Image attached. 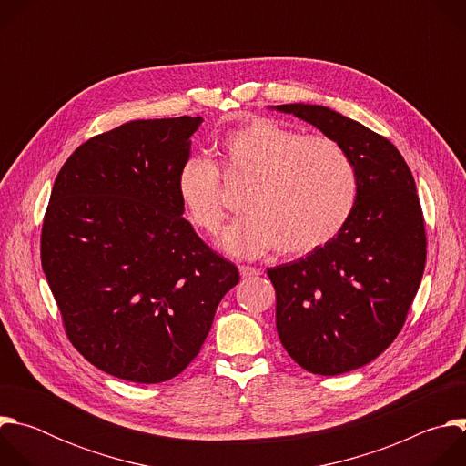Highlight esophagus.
Masks as SVG:
<instances>
[{
	"label": "esophagus",
	"instance_id": "1",
	"mask_svg": "<svg viewBox=\"0 0 466 466\" xmlns=\"http://www.w3.org/2000/svg\"><path fill=\"white\" fill-rule=\"evenodd\" d=\"M239 275H241V279H252V277L259 275V269L250 268V265H239Z\"/></svg>",
	"mask_w": 466,
	"mask_h": 466
}]
</instances>
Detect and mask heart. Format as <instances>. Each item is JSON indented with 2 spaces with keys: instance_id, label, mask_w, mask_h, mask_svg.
Wrapping results in <instances>:
<instances>
[{
  "instance_id": "b5f03b06",
  "label": "heart",
  "mask_w": 466,
  "mask_h": 466,
  "mask_svg": "<svg viewBox=\"0 0 466 466\" xmlns=\"http://www.w3.org/2000/svg\"><path fill=\"white\" fill-rule=\"evenodd\" d=\"M228 180H248L241 207L247 212L223 234L234 256L252 258L273 248L282 256L309 254L334 239L352 216L358 173L334 138L252 117L218 142ZM219 167L205 157L186 158L177 173V195L189 223L216 236L227 216Z\"/></svg>"
}]
</instances>
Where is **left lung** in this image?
<instances>
[{"label": "left lung", "mask_w": 466, "mask_h": 466, "mask_svg": "<svg viewBox=\"0 0 466 466\" xmlns=\"http://www.w3.org/2000/svg\"><path fill=\"white\" fill-rule=\"evenodd\" d=\"M338 140L358 173L350 219L324 247L269 269L277 331L308 372L370 363L400 334L426 263V228L410 166L387 138L319 105H279Z\"/></svg>", "instance_id": "left-lung-1"}]
</instances>
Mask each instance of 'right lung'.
I'll list each match as a JSON object with an SVG mask.
<instances>
[{"label": "right lung", "mask_w": 466, "mask_h": 466, "mask_svg": "<svg viewBox=\"0 0 466 466\" xmlns=\"http://www.w3.org/2000/svg\"><path fill=\"white\" fill-rule=\"evenodd\" d=\"M203 117L138 119L79 146L60 167L40 259L70 343L137 383L180 374L239 282L182 218L177 173Z\"/></svg>", "instance_id": "obj_1"}]
</instances>
